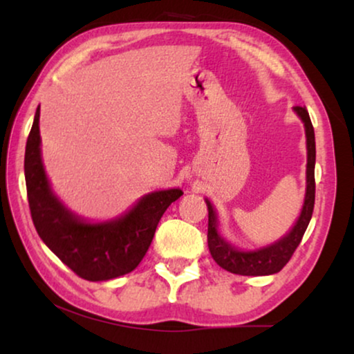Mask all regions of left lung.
<instances>
[{
	"instance_id": "8db88e82",
	"label": "left lung",
	"mask_w": 354,
	"mask_h": 354,
	"mask_svg": "<svg viewBox=\"0 0 354 354\" xmlns=\"http://www.w3.org/2000/svg\"><path fill=\"white\" fill-rule=\"evenodd\" d=\"M295 113L304 124L306 132V148H308V164H306V195H304L303 209L299 212L297 224L282 239L269 246H263L259 250L243 251L232 246L224 236H221L217 230V214L211 201L206 200L207 205V246H209L212 259L222 269L239 275H270L283 269V266L292 258L295 250L298 248L304 232L308 229L314 209V196H316V182H314V166H316V140H314V129L309 119L306 108L295 106Z\"/></svg>"
}]
</instances>
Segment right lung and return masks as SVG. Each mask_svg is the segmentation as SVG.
<instances>
[{"label":"right lung","instance_id":"obj_1","mask_svg":"<svg viewBox=\"0 0 354 354\" xmlns=\"http://www.w3.org/2000/svg\"><path fill=\"white\" fill-rule=\"evenodd\" d=\"M38 122L40 106L28 133L24 159L28 206L40 239L67 268L90 282L132 272L147 254L164 211L183 192L171 188L148 193L124 216L108 222L91 224L80 219L51 190L41 162Z\"/></svg>","mask_w":354,"mask_h":354}]
</instances>
